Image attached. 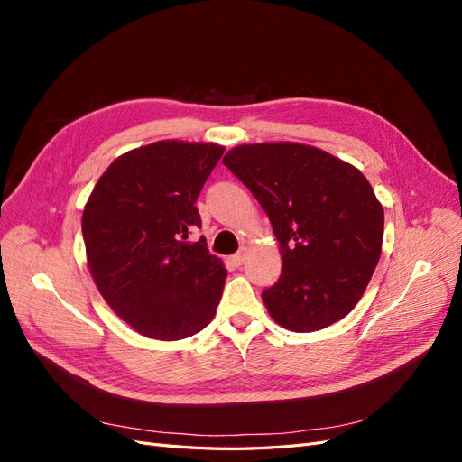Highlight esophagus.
I'll use <instances>...</instances> for the list:
<instances>
[{
	"instance_id": "obj_1",
	"label": "esophagus",
	"mask_w": 462,
	"mask_h": 462,
	"mask_svg": "<svg viewBox=\"0 0 462 462\" xmlns=\"http://www.w3.org/2000/svg\"><path fill=\"white\" fill-rule=\"evenodd\" d=\"M245 260H246V250H245V248H243V250H239V253L231 256V262H233L235 265H243V263H245Z\"/></svg>"
}]
</instances>
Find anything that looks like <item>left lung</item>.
<instances>
[{"mask_svg":"<svg viewBox=\"0 0 462 462\" xmlns=\"http://www.w3.org/2000/svg\"><path fill=\"white\" fill-rule=\"evenodd\" d=\"M268 214L282 250L270 316L318 331L351 312L382 254L383 208L368 179L331 153L297 143L243 144L223 158Z\"/></svg>","mask_w":462,"mask_h":462,"instance_id":"left-lung-1","label":"left lung"}]
</instances>
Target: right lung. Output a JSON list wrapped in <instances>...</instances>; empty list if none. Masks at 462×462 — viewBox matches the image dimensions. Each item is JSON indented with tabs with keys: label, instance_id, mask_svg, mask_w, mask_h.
<instances>
[{
	"label": "right lung",
	"instance_id": "add662e5",
	"mask_svg": "<svg viewBox=\"0 0 462 462\" xmlns=\"http://www.w3.org/2000/svg\"><path fill=\"white\" fill-rule=\"evenodd\" d=\"M212 143L160 141L123 153L82 212L88 268L106 302L144 337L177 341L204 329L227 270L209 254L199 194L223 156Z\"/></svg>",
	"mask_w": 462,
	"mask_h": 462
}]
</instances>
